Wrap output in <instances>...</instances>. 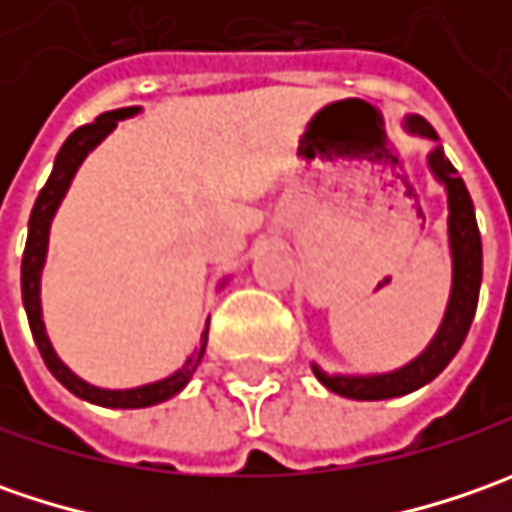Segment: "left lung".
Returning <instances> with one entry per match:
<instances>
[{"mask_svg":"<svg viewBox=\"0 0 512 512\" xmlns=\"http://www.w3.org/2000/svg\"><path fill=\"white\" fill-rule=\"evenodd\" d=\"M404 128L416 136L439 142L436 130L430 128L422 116H407ZM427 165H430V173L447 190V210H450L447 213V239H450V259H453V282H450V299H447L442 325L413 362H407L399 370H390V373H376V376H342V373H336V376H330L319 364H313L316 379L325 384L327 390L339 393L344 399L379 402V399L413 393L427 382H433L450 364V359L459 353L464 336L473 325L476 305H479V287H482V236H479V225H476L473 199L464 187L462 176L444 156L442 145L430 150Z\"/></svg>","mask_w":512,"mask_h":512,"instance_id":"left-lung-1","label":"left lung"}]
</instances>
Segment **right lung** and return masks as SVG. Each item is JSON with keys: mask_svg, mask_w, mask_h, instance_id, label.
Here are the masks:
<instances>
[{"mask_svg": "<svg viewBox=\"0 0 512 512\" xmlns=\"http://www.w3.org/2000/svg\"><path fill=\"white\" fill-rule=\"evenodd\" d=\"M133 113H139V108H119L110 110V113H102V116H96V122L76 128L68 139H65L62 150L56 153V162H53L48 182L39 190L36 205L30 210L28 242H25V256H22V305H25V313H28V325L30 333H33V342L39 347V353H42V359L48 364V370L59 379V382L68 387L73 396H79V399H85V402L90 404H99V407H122V410L168 402L170 396H176L179 390H185V384L190 382V376L196 373V367H199L202 356H205L207 325L205 333H202V342H199V350H193V353L187 356V362L182 364L176 373H170L168 379L142 384V387H130V390L96 387V384L79 379L68 364L56 356L48 333H45V322H42L39 282H42V267H45V256H48L50 222H53L56 210L62 205V199H65V193H68L76 170L85 162V156H88L90 150L96 148V145H99L122 119H128Z\"/></svg>", "mask_w": 512, "mask_h": 512, "instance_id": "1", "label": "right lung"}]
</instances>
